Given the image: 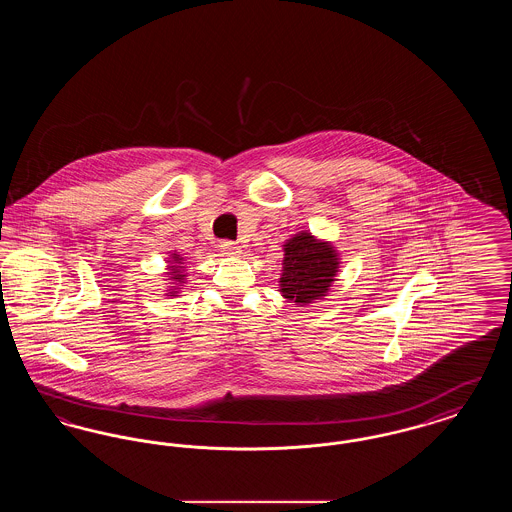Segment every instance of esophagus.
<instances>
[{"mask_svg": "<svg viewBox=\"0 0 512 512\" xmlns=\"http://www.w3.org/2000/svg\"><path fill=\"white\" fill-rule=\"evenodd\" d=\"M220 251L224 253V255H240L242 253V247L236 244V242H230V240H224L222 244H220Z\"/></svg>", "mask_w": 512, "mask_h": 512, "instance_id": "obj_1", "label": "esophagus"}]
</instances>
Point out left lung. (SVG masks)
I'll return each mask as SVG.
<instances>
[{"label": "left lung", "mask_w": 512, "mask_h": 512, "mask_svg": "<svg viewBox=\"0 0 512 512\" xmlns=\"http://www.w3.org/2000/svg\"><path fill=\"white\" fill-rule=\"evenodd\" d=\"M280 292L297 305L324 297L340 268L338 253L328 242L299 232L284 245Z\"/></svg>", "instance_id": "left-lung-1"}]
</instances>
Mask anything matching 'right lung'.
Instances as JSON below:
<instances>
[{
    "mask_svg": "<svg viewBox=\"0 0 512 512\" xmlns=\"http://www.w3.org/2000/svg\"><path fill=\"white\" fill-rule=\"evenodd\" d=\"M172 263H178V265H182V257L180 255H176V253H172ZM182 268L184 267H176V265H172L171 267V280H176V282H182L184 280V272H182Z\"/></svg>",
    "mask_w": 512,
    "mask_h": 512,
    "instance_id": "obj_1",
    "label": "right lung"
}]
</instances>
